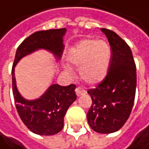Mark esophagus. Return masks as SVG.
<instances>
[{"instance_id":"esophagus-1","label":"esophagus","mask_w":149,"mask_h":149,"mask_svg":"<svg viewBox=\"0 0 149 149\" xmlns=\"http://www.w3.org/2000/svg\"><path fill=\"white\" fill-rule=\"evenodd\" d=\"M75 92H76V94H77V96H78V97H79V96L84 95V94H86V92L84 89L80 88V87H77V88H76V90H75Z\"/></svg>"}]
</instances>
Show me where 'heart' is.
I'll list each match as a JSON object with an SVG mask.
<instances>
[{"label":"heart","instance_id":"b5f03b06","mask_svg":"<svg viewBox=\"0 0 149 149\" xmlns=\"http://www.w3.org/2000/svg\"><path fill=\"white\" fill-rule=\"evenodd\" d=\"M112 58V49L105 40L85 39L74 45L68 53L70 63L79 67L82 79L89 85H97L102 82L108 73ZM63 71L73 77L72 68L64 64Z\"/></svg>","mask_w":149,"mask_h":149}]
</instances>
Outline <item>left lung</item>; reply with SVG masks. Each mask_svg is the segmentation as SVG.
I'll return each instance as SVG.
<instances>
[{
  "instance_id": "obj_1",
  "label": "left lung",
  "mask_w": 149,
  "mask_h": 149,
  "mask_svg": "<svg viewBox=\"0 0 149 149\" xmlns=\"http://www.w3.org/2000/svg\"><path fill=\"white\" fill-rule=\"evenodd\" d=\"M100 30L108 39L112 58L106 79L88 91L93 104L87 120L95 132L111 134L120 130L131 113L136 91V67L127 42L112 30Z\"/></svg>"
}]
</instances>
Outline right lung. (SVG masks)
Here are the masks:
<instances>
[{"mask_svg":"<svg viewBox=\"0 0 149 149\" xmlns=\"http://www.w3.org/2000/svg\"><path fill=\"white\" fill-rule=\"evenodd\" d=\"M66 29L37 31L26 38L17 48L12 67L13 95L18 114L25 126L34 134L53 135L63 127V118L70 106L76 100V86H61L50 85L37 99L27 100L18 91L15 76V68L24 56L39 49L51 53L58 62L63 55V36Z\"/></svg>","mask_w":149,"mask_h":149,"instance_id":"add662e5","label":"right lung"}]
</instances>
